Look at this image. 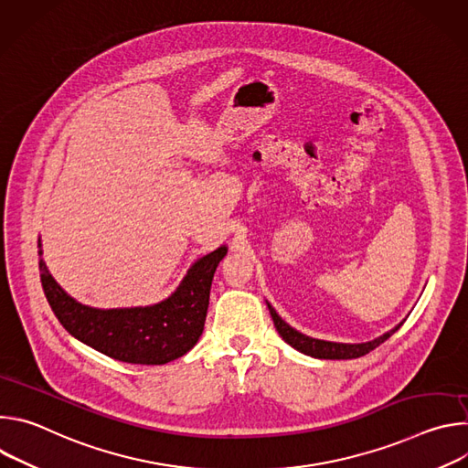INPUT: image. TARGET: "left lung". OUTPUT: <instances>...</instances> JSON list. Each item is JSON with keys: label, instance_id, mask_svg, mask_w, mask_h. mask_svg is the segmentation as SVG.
<instances>
[{"label": "left lung", "instance_id": "8db88e82", "mask_svg": "<svg viewBox=\"0 0 468 468\" xmlns=\"http://www.w3.org/2000/svg\"><path fill=\"white\" fill-rule=\"evenodd\" d=\"M266 305H269V311L272 314V320H274V325L278 329V333L282 335V339L291 345L294 350L305 354V356H311V357H316V359H356V357H361V356H367L368 352H372L374 348H378L381 343H385L394 331L399 329V325H402L404 322H399L398 325H394L390 331L383 333L381 337L374 339V341H368V343H359V345H346V343H331V341H320V339H313V337H307L303 335V333H300L298 329L291 327L278 313L276 309L266 302Z\"/></svg>", "mask_w": 468, "mask_h": 468}]
</instances>
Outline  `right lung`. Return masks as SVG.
I'll return each instance as SVG.
<instances>
[{"instance_id": "add662e5", "label": "right lung", "mask_w": 468, "mask_h": 468, "mask_svg": "<svg viewBox=\"0 0 468 468\" xmlns=\"http://www.w3.org/2000/svg\"><path fill=\"white\" fill-rule=\"evenodd\" d=\"M226 253L228 248L220 246L197 259L172 296L148 307L83 305L60 289L42 259L38 269L48 303L72 337L123 363L165 365L185 356L202 335L213 276Z\"/></svg>"}]
</instances>
